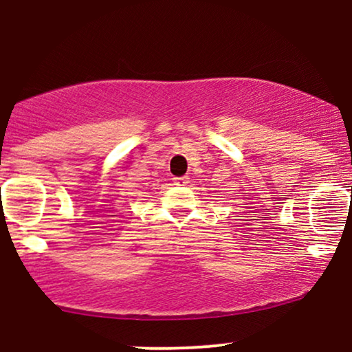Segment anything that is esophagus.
<instances>
[{
  "instance_id": "obj_1",
  "label": "esophagus",
  "mask_w": 352,
  "mask_h": 352,
  "mask_svg": "<svg viewBox=\"0 0 352 352\" xmlns=\"http://www.w3.org/2000/svg\"><path fill=\"white\" fill-rule=\"evenodd\" d=\"M173 184H175V185H187L188 184V177L187 175L175 177V179H173Z\"/></svg>"
}]
</instances>
